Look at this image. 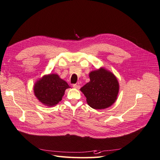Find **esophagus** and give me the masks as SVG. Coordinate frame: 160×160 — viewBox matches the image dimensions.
<instances>
[{
	"label": "esophagus",
	"instance_id": "1",
	"mask_svg": "<svg viewBox=\"0 0 160 160\" xmlns=\"http://www.w3.org/2000/svg\"><path fill=\"white\" fill-rule=\"evenodd\" d=\"M72 86H73V88H74L75 89H80V86L78 84H73Z\"/></svg>",
	"mask_w": 160,
	"mask_h": 160
}]
</instances>
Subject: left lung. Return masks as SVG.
I'll use <instances>...</instances> for the list:
<instances>
[{
	"mask_svg": "<svg viewBox=\"0 0 160 160\" xmlns=\"http://www.w3.org/2000/svg\"><path fill=\"white\" fill-rule=\"evenodd\" d=\"M90 82L80 91L86 98L87 104L95 110L106 109L116 102L120 85L116 76L104 67L89 73Z\"/></svg>",
	"mask_w": 160,
	"mask_h": 160,
	"instance_id": "obj_1",
	"label": "left lung"
}]
</instances>
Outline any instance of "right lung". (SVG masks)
<instances>
[{
  "label": "right lung",
  "instance_id": "1",
  "mask_svg": "<svg viewBox=\"0 0 160 160\" xmlns=\"http://www.w3.org/2000/svg\"><path fill=\"white\" fill-rule=\"evenodd\" d=\"M70 88L67 82L56 74L44 75L34 84V94L44 106L52 107L62 99L65 90Z\"/></svg>",
  "mask_w": 160,
  "mask_h": 160
}]
</instances>
